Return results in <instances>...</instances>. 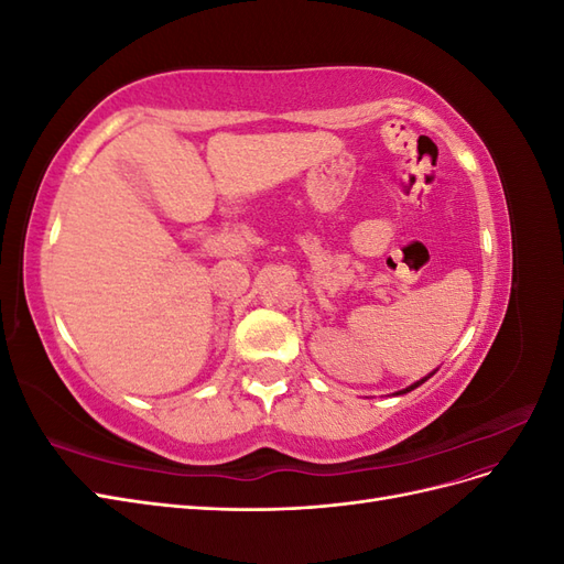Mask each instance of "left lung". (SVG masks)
<instances>
[{"mask_svg": "<svg viewBox=\"0 0 564 564\" xmlns=\"http://www.w3.org/2000/svg\"><path fill=\"white\" fill-rule=\"evenodd\" d=\"M435 371H437V369H433V371H431V373H429V377H423V379H421V381H416V383H412V386H406V388H402V390H398V392H395V395H404V392H409V390H414V388H419V386H421V383H425V381H429V379H431V377H433V373H435Z\"/></svg>", "mask_w": 564, "mask_h": 564, "instance_id": "1", "label": "left lung"}]
</instances>
